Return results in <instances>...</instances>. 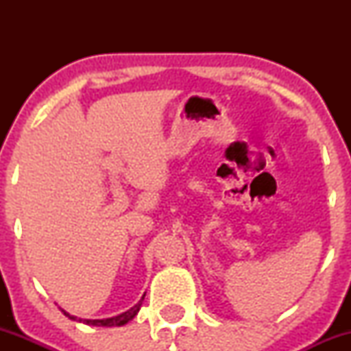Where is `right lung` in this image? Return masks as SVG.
Masks as SVG:
<instances>
[{"label":"right lung","instance_id":"right-lung-1","mask_svg":"<svg viewBox=\"0 0 351 351\" xmlns=\"http://www.w3.org/2000/svg\"><path fill=\"white\" fill-rule=\"evenodd\" d=\"M143 299H145V295L142 297V300H140L138 304L134 305V307H132L130 310H127V312L120 313V315H117V317L102 318V320H86V318H77V317L71 315V313H67L66 310H62V312H64V315L69 317L71 320H79V322H82V324L94 325V327H122V325L128 324V322H130L132 318H134V317L136 315V313H138L140 307H142V302H143Z\"/></svg>","mask_w":351,"mask_h":351}]
</instances>
